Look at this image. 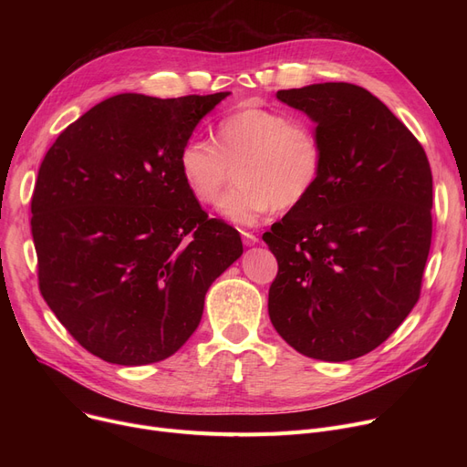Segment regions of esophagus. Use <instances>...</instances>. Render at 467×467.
<instances>
[{
    "label": "esophagus",
    "instance_id": "1",
    "mask_svg": "<svg viewBox=\"0 0 467 467\" xmlns=\"http://www.w3.org/2000/svg\"><path fill=\"white\" fill-rule=\"evenodd\" d=\"M242 242L246 244V246H254V244H257V236L250 231H242Z\"/></svg>",
    "mask_w": 467,
    "mask_h": 467
}]
</instances>
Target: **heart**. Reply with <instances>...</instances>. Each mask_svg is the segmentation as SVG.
<instances>
[{"label":"heart","instance_id":"heart-1","mask_svg":"<svg viewBox=\"0 0 467 467\" xmlns=\"http://www.w3.org/2000/svg\"><path fill=\"white\" fill-rule=\"evenodd\" d=\"M215 134L217 147L202 138L182 145L180 174L196 201L213 204L236 168L240 185L217 202V212L236 225H255L275 208H296L320 183L324 145L306 120L246 104L221 119Z\"/></svg>","mask_w":467,"mask_h":467}]
</instances>
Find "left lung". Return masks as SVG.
I'll list each match as a JSON object with an SVG mask.
<instances>
[{
    "mask_svg": "<svg viewBox=\"0 0 467 467\" xmlns=\"http://www.w3.org/2000/svg\"><path fill=\"white\" fill-rule=\"evenodd\" d=\"M276 96L317 125L324 171L308 199L263 234L278 261L268 316L303 356L356 359L420 297L431 168L420 141L363 87L320 83Z\"/></svg>",
    "mask_w": 467,
    "mask_h": 467,
    "instance_id": "1",
    "label": "left lung"
}]
</instances>
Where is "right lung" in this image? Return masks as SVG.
<instances>
[{
    "instance_id": "add662e5",
    "label": "right lung",
    "mask_w": 467,
    "mask_h": 467,
    "mask_svg": "<svg viewBox=\"0 0 467 467\" xmlns=\"http://www.w3.org/2000/svg\"><path fill=\"white\" fill-rule=\"evenodd\" d=\"M229 92H125L81 115L47 151L32 194L39 291L90 354L157 363L199 327L212 282L242 255L236 229L208 217L178 157Z\"/></svg>"
}]
</instances>
